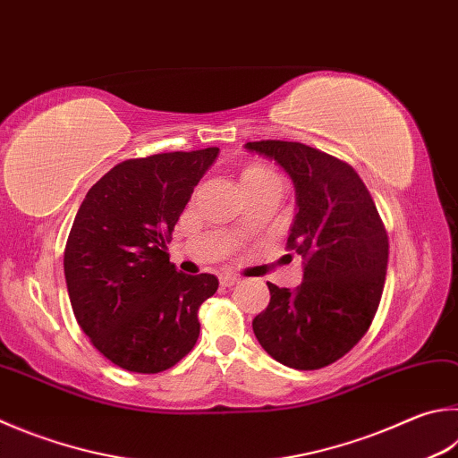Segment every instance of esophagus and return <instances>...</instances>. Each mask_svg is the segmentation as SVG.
Instances as JSON below:
<instances>
[{"label": "esophagus", "mask_w": 458, "mask_h": 458, "mask_svg": "<svg viewBox=\"0 0 458 458\" xmlns=\"http://www.w3.org/2000/svg\"><path fill=\"white\" fill-rule=\"evenodd\" d=\"M220 284L222 286H236V284H240V278L238 276H232V274H222L220 276Z\"/></svg>", "instance_id": "esophagus-1"}]
</instances>
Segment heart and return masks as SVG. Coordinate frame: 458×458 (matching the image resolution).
<instances>
[{
  "instance_id": "1",
  "label": "heart",
  "mask_w": 458,
  "mask_h": 458,
  "mask_svg": "<svg viewBox=\"0 0 458 458\" xmlns=\"http://www.w3.org/2000/svg\"><path fill=\"white\" fill-rule=\"evenodd\" d=\"M242 188L248 186H258V184H266V182H280L276 174H274L270 168H266L262 164H250L242 170Z\"/></svg>"
}]
</instances>
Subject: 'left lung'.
<instances>
[{
	"instance_id": "obj_1",
	"label": "left lung",
	"mask_w": 458,
	"mask_h": 458,
	"mask_svg": "<svg viewBox=\"0 0 458 458\" xmlns=\"http://www.w3.org/2000/svg\"><path fill=\"white\" fill-rule=\"evenodd\" d=\"M246 149L293 180L296 216L286 248L304 260L296 290L268 282L270 302L252 320L254 335L284 367H328L367 335L377 314L388 264L385 224L359 174L338 157L280 140Z\"/></svg>"
}]
</instances>
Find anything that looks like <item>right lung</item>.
I'll list each match as a JSON object with an SVG mask.
<instances>
[{
  "label": "right lung",
  "mask_w": 458,
  "mask_h": 458,
  "mask_svg": "<svg viewBox=\"0 0 458 458\" xmlns=\"http://www.w3.org/2000/svg\"><path fill=\"white\" fill-rule=\"evenodd\" d=\"M218 148L126 160L89 188L64 252L76 320L115 367L156 374L192 351L214 274L178 272L172 230Z\"/></svg>",
  "instance_id": "right-lung-1"
}]
</instances>
